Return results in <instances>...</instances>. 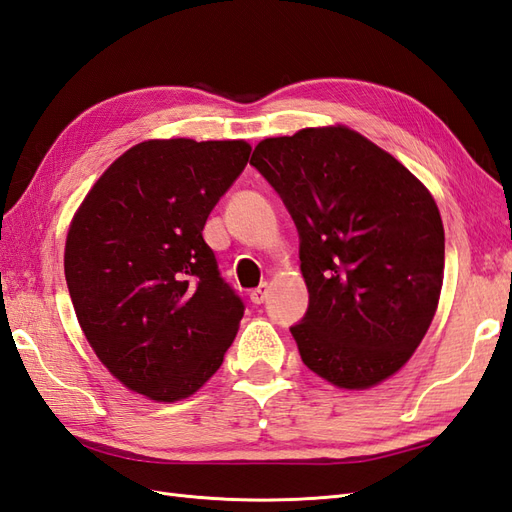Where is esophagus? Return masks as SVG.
I'll return each instance as SVG.
<instances>
[{
  "label": "esophagus",
  "instance_id": "1",
  "mask_svg": "<svg viewBox=\"0 0 512 512\" xmlns=\"http://www.w3.org/2000/svg\"><path fill=\"white\" fill-rule=\"evenodd\" d=\"M267 295H269V286L267 284H260L258 289H254L252 293H249V299H252V304H263L265 299H267Z\"/></svg>",
  "mask_w": 512,
  "mask_h": 512
}]
</instances>
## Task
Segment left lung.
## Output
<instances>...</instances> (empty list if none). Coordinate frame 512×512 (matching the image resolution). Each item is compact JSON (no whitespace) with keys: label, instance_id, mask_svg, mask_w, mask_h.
Returning a JSON list of instances; mask_svg holds the SVG:
<instances>
[{"label":"left lung","instance_id":"8db88e82","mask_svg":"<svg viewBox=\"0 0 512 512\" xmlns=\"http://www.w3.org/2000/svg\"><path fill=\"white\" fill-rule=\"evenodd\" d=\"M254 165L299 232L308 310L291 328L304 365L347 391L400 371L439 306L445 232L432 193L347 126L260 141Z\"/></svg>","mask_w":512,"mask_h":512}]
</instances>
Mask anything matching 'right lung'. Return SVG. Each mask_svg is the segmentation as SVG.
Masks as SVG:
<instances>
[{
	"label": "right lung",
	"instance_id": "obj_1",
	"mask_svg": "<svg viewBox=\"0 0 512 512\" xmlns=\"http://www.w3.org/2000/svg\"><path fill=\"white\" fill-rule=\"evenodd\" d=\"M247 141L152 139L99 176L73 215L65 278L86 341L130 391L180 402L213 378L243 319L202 230Z\"/></svg>",
	"mask_w": 512,
	"mask_h": 512
}]
</instances>
